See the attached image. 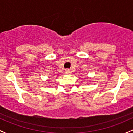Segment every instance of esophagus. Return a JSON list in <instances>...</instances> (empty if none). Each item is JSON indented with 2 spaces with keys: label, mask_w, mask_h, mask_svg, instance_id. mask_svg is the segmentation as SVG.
<instances>
[{
  "label": "esophagus",
  "mask_w": 133,
  "mask_h": 133,
  "mask_svg": "<svg viewBox=\"0 0 133 133\" xmlns=\"http://www.w3.org/2000/svg\"><path fill=\"white\" fill-rule=\"evenodd\" d=\"M65 72H66L67 74H69V73H71V71H70V70L67 69L66 71H65Z\"/></svg>",
  "instance_id": "esophagus-1"
}]
</instances>
